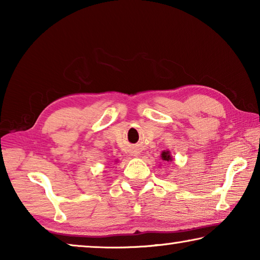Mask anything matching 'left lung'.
<instances>
[{
    "label": "left lung",
    "mask_w": 260,
    "mask_h": 260,
    "mask_svg": "<svg viewBox=\"0 0 260 260\" xmlns=\"http://www.w3.org/2000/svg\"><path fill=\"white\" fill-rule=\"evenodd\" d=\"M160 157H161V160L167 161V162L173 160V158H172V156H171V153H170L169 150H164V151H162Z\"/></svg>",
    "instance_id": "8db88e82"
}]
</instances>
